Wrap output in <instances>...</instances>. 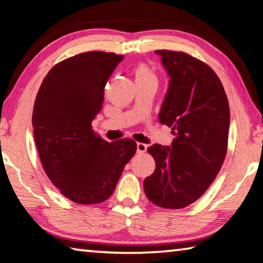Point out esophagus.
Instances as JSON below:
<instances>
[{
	"instance_id": "obj_1",
	"label": "esophagus",
	"mask_w": 263,
	"mask_h": 263,
	"mask_svg": "<svg viewBox=\"0 0 263 263\" xmlns=\"http://www.w3.org/2000/svg\"><path fill=\"white\" fill-rule=\"evenodd\" d=\"M147 145L144 143H137V154H144L146 153Z\"/></svg>"
}]
</instances>
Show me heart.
Masks as SVG:
<instances>
[{
	"instance_id": "1",
	"label": "heart",
	"mask_w": 263,
	"mask_h": 263,
	"mask_svg": "<svg viewBox=\"0 0 263 263\" xmlns=\"http://www.w3.org/2000/svg\"><path fill=\"white\" fill-rule=\"evenodd\" d=\"M135 76H136V81L137 80H156L155 73L151 71V69L147 68L146 65L137 66Z\"/></svg>"
}]
</instances>
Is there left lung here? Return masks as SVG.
<instances>
[{
    "label": "left lung",
    "instance_id": "left-lung-1",
    "mask_svg": "<svg viewBox=\"0 0 263 263\" xmlns=\"http://www.w3.org/2000/svg\"><path fill=\"white\" fill-rule=\"evenodd\" d=\"M169 76L158 120L172 127L170 146L154 144L147 151L156 162L144 180L155 205L182 209L198 200L216 179L228 147L230 109L216 72L183 52L157 50Z\"/></svg>",
    "mask_w": 263,
    "mask_h": 263
}]
</instances>
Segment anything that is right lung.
Returning <instances> with one entry per match:
<instances>
[{"label": "right lung", "instance_id": "add662e5", "mask_svg": "<svg viewBox=\"0 0 263 263\" xmlns=\"http://www.w3.org/2000/svg\"><path fill=\"white\" fill-rule=\"evenodd\" d=\"M123 59L102 51L64 59L36 94L32 124L40 161L51 182L77 204L107 200L137 150L135 140L108 143L91 128L107 81Z\"/></svg>", "mask_w": 263, "mask_h": 263}]
</instances>
